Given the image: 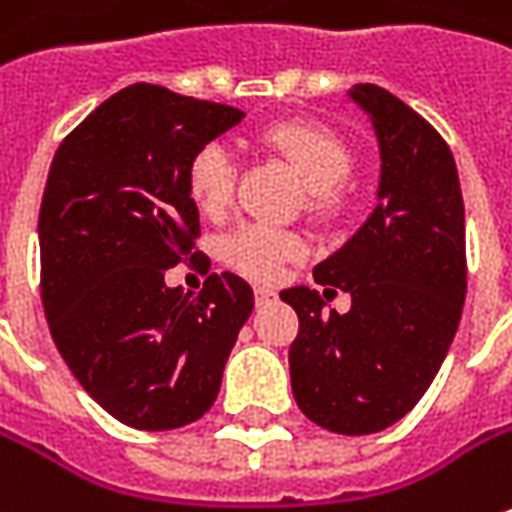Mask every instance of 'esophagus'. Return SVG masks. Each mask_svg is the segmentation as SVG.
<instances>
[{
  "instance_id": "34e87169",
  "label": "esophagus",
  "mask_w": 512,
  "mask_h": 512,
  "mask_svg": "<svg viewBox=\"0 0 512 512\" xmlns=\"http://www.w3.org/2000/svg\"><path fill=\"white\" fill-rule=\"evenodd\" d=\"M275 298V289L272 286H255V300L257 303H266V300Z\"/></svg>"
}]
</instances>
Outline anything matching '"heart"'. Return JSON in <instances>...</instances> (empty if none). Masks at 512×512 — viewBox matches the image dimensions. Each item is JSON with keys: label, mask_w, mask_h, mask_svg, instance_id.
<instances>
[{"label": "heart", "mask_w": 512, "mask_h": 512, "mask_svg": "<svg viewBox=\"0 0 512 512\" xmlns=\"http://www.w3.org/2000/svg\"><path fill=\"white\" fill-rule=\"evenodd\" d=\"M257 145L278 157L306 183V214L335 226L349 209L358 154L344 134L312 120H280L257 131ZM237 166L223 145H200L186 166V191L203 217L220 220L232 209ZM306 252L295 232L272 229L260 223L237 226L223 237L220 255L237 275L252 280H275L286 263H295Z\"/></svg>", "instance_id": "heart-1"}]
</instances>
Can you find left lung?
<instances>
[{"instance_id":"obj_1","label":"left lung","mask_w":512,"mask_h":512,"mask_svg":"<svg viewBox=\"0 0 512 512\" xmlns=\"http://www.w3.org/2000/svg\"><path fill=\"white\" fill-rule=\"evenodd\" d=\"M378 131L381 203L315 280L352 295L326 315L309 286L283 289L298 312L292 392L323 430L369 435L401 421L430 389L453 344L464 295V200L447 140L387 88L352 91Z\"/></svg>"}]
</instances>
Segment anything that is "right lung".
I'll use <instances>...</instances> for the list:
<instances>
[{
    "label": "right lung",
    "mask_w": 512,
    "mask_h": 512,
    "mask_svg": "<svg viewBox=\"0 0 512 512\" xmlns=\"http://www.w3.org/2000/svg\"><path fill=\"white\" fill-rule=\"evenodd\" d=\"M232 105L137 82L59 143L39 206V292L54 344L82 389L134 430H174L214 404L255 295L232 272L197 295L168 289L191 263L200 214L186 166L240 123Z\"/></svg>",
    "instance_id": "1"
}]
</instances>
